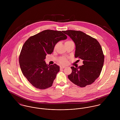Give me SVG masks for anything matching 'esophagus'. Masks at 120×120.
<instances>
[{"label":"esophagus","mask_w":120,"mask_h":120,"mask_svg":"<svg viewBox=\"0 0 120 120\" xmlns=\"http://www.w3.org/2000/svg\"><path fill=\"white\" fill-rule=\"evenodd\" d=\"M66 68V67L65 66H60V69H64Z\"/></svg>","instance_id":"34e87169"}]
</instances>
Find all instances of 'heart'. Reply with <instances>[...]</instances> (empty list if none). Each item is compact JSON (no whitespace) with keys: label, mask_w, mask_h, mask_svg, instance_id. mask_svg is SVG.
Returning a JSON list of instances; mask_svg holds the SVG:
<instances>
[{"label":"heart","mask_w":120,"mask_h":120,"mask_svg":"<svg viewBox=\"0 0 120 120\" xmlns=\"http://www.w3.org/2000/svg\"><path fill=\"white\" fill-rule=\"evenodd\" d=\"M72 41H67L65 43H68L70 42H71ZM68 58L66 57H61L58 60V62L62 65H65L68 62Z\"/></svg>","instance_id":"b5f03b06"}]
</instances>
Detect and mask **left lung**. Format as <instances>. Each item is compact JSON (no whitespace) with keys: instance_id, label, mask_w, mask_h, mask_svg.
I'll return each mask as SVG.
<instances>
[{"instance_id":"1","label":"left lung","mask_w":120,"mask_h":120,"mask_svg":"<svg viewBox=\"0 0 120 120\" xmlns=\"http://www.w3.org/2000/svg\"><path fill=\"white\" fill-rule=\"evenodd\" d=\"M63 33L74 42L75 57L82 60L84 64L71 67L69 80L80 87L92 84L100 76L103 65L104 56L100 44L95 38L80 31L68 30Z\"/></svg>"}]
</instances>
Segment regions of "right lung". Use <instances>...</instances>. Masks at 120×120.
<instances>
[{"label": "right lung", "mask_w": 120, "mask_h": 120, "mask_svg": "<svg viewBox=\"0 0 120 120\" xmlns=\"http://www.w3.org/2000/svg\"><path fill=\"white\" fill-rule=\"evenodd\" d=\"M63 31L45 30L30 36L24 43L19 57L25 77L34 87L43 90L52 86L60 67L46 64L45 59L52 52L55 45L67 38Z\"/></svg>", "instance_id": "obj_1"}]
</instances>
